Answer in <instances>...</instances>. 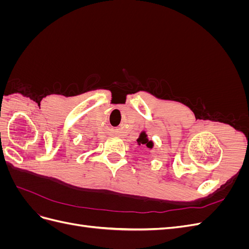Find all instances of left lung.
Masks as SVG:
<instances>
[{
    "mask_svg": "<svg viewBox=\"0 0 249 249\" xmlns=\"http://www.w3.org/2000/svg\"><path fill=\"white\" fill-rule=\"evenodd\" d=\"M137 143L140 144H145L147 147H152L153 146V142L149 141L147 138V135L145 132H141L139 135V138L137 139Z\"/></svg>",
    "mask_w": 249,
    "mask_h": 249,
    "instance_id": "left-lung-1",
    "label": "left lung"
}]
</instances>
